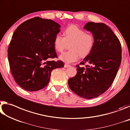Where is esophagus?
<instances>
[{"label": "esophagus", "instance_id": "1", "mask_svg": "<svg viewBox=\"0 0 130 130\" xmlns=\"http://www.w3.org/2000/svg\"><path fill=\"white\" fill-rule=\"evenodd\" d=\"M71 67V66L69 65V64H64V67L65 68H68V67Z\"/></svg>", "mask_w": 130, "mask_h": 130}]
</instances>
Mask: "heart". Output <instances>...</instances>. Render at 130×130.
I'll return each instance as SVG.
<instances>
[{
	"label": "heart",
	"instance_id": "obj_1",
	"mask_svg": "<svg viewBox=\"0 0 130 130\" xmlns=\"http://www.w3.org/2000/svg\"><path fill=\"white\" fill-rule=\"evenodd\" d=\"M69 43L70 50L59 56L61 60L67 63L76 61L79 56L82 58L88 56L94 48L95 40L93 35L86 33L75 25H71L64 31V37L57 34L54 40V48L59 52H63Z\"/></svg>",
	"mask_w": 130,
	"mask_h": 130
}]
</instances>
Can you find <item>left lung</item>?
<instances>
[{
	"instance_id": "1",
	"label": "left lung",
	"mask_w": 130,
	"mask_h": 130,
	"mask_svg": "<svg viewBox=\"0 0 130 130\" xmlns=\"http://www.w3.org/2000/svg\"><path fill=\"white\" fill-rule=\"evenodd\" d=\"M84 29L90 31L95 40L91 54L79 65L77 74L68 81L70 89L86 99L105 92L113 83L122 61L120 42L111 29L103 23L89 22Z\"/></svg>"
}]
</instances>
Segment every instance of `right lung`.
<instances>
[{
    "label": "right lung",
    "mask_w": 130,
    "mask_h": 130,
    "mask_svg": "<svg viewBox=\"0 0 130 130\" xmlns=\"http://www.w3.org/2000/svg\"><path fill=\"white\" fill-rule=\"evenodd\" d=\"M60 25L51 20L35 17L16 29L8 48V59L15 81L25 90H41L48 84L51 71L64 67L54 46Z\"/></svg>",
    "instance_id": "obj_1"
}]
</instances>
